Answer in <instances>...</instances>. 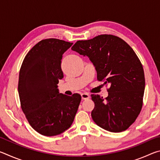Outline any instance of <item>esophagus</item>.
Returning <instances> with one entry per match:
<instances>
[{
	"mask_svg": "<svg viewBox=\"0 0 160 160\" xmlns=\"http://www.w3.org/2000/svg\"><path fill=\"white\" fill-rule=\"evenodd\" d=\"M81 97H82V99H88L90 98V95L88 93H82L81 94Z\"/></svg>",
	"mask_w": 160,
	"mask_h": 160,
	"instance_id": "1",
	"label": "esophagus"
}]
</instances>
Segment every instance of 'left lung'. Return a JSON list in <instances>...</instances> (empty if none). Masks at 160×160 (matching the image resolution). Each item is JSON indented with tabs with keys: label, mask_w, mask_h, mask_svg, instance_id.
<instances>
[{
	"label": "left lung",
	"mask_w": 160,
	"mask_h": 160,
	"mask_svg": "<svg viewBox=\"0 0 160 160\" xmlns=\"http://www.w3.org/2000/svg\"><path fill=\"white\" fill-rule=\"evenodd\" d=\"M71 49L88 56L95 68L97 80L109 85L105 99L91 95L93 121L108 131H126L141 111L145 85L144 70L134 51L122 39L111 34L78 41Z\"/></svg>",
	"instance_id": "obj_1"
}]
</instances>
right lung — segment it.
<instances>
[{"mask_svg":"<svg viewBox=\"0 0 160 160\" xmlns=\"http://www.w3.org/2000/svg\"><path fill=\"white\" fill-rule=\"evenodd\" d=\"M72 43L57 39L38 42L27 54L19 75L21 108L35 131L45 136L57 135L73 122L81 101L79 94L59 93L58 83L63 78V54Z\"/></svg>","mask_w":160,"mask_h":160,"instance_id":"1","label":"right lung"}]
</instances>
